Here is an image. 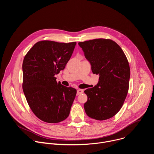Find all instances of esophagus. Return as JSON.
Here are the masks:
<instances>
[{
    "label": "esophagus",
    "instance_id": "1",
    "mask_svg": "<svg viewBox=\"0 0 154 154\" xmlns=\"http://www.w3.org/2000/svg\"><path fill=\"white\" fill-rule=\"evenodd\" d=\"M83 93V90H82V89H78L77 90V95H79V94H81Z\"/></svg>",
    "mask_w": 154,
    "mask_h": 154
}]
</instances>
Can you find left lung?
I'll list each match as a JSON object with an SVG mask.
<instances>
[{
    "instance_id": "1",
    "label": "left lung",
    "mask_w": 154,
    "mask_h": 154,
    "mask_svg": "<svg viewBox=\"0 0 154 154\" xmlns=\"http://www.w3.org/2000/svg\"><path fill=\"white\" fill-rule=\"evenodd\" d=\"M93 74L99 82L85 90L88 100L85 111L89 117L99 121L114 116L126 98L130 70L127 57L116 42L109 39H95L79 42Z\"/></svg>"
}]
</instances>
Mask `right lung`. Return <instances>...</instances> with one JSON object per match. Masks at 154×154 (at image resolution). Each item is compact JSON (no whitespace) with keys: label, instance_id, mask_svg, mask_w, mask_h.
Segmentation results:
<instances>
[{"label":"right lung","instance_id":"right-lung-1","mask_svg":"<svg viewBox=\"0 0 154 154\" xmlns=\"http://www.w3.org/2000/svg\"><path fill=\"white\" fill-rule=\"evenodd\" d=\"M75 45L76 42L41 41L24 57L23 91L33 113L44 122L58 123L70 113L77 90L57 83L55 75L64 69Z\"/></svg>","mask_w":154,"mask_h":154}]
</instances>
